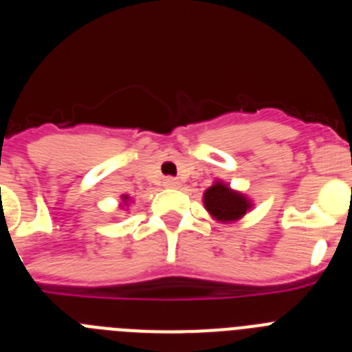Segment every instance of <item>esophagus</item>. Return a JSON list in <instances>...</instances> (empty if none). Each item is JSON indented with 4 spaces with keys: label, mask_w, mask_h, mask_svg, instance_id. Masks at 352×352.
<instances>
[{
    "label": "esophagus",
    "mask_w": 352,
    "mask_h": 352,
    "mask_svg": "<svg viewBox=\"0 0 352 352\" xmlns=\"http://www.w3.org/2000/svg\"><path fill=\"white\" fill-rule=\"evenodd\" d=\"M164 185H166L167 188H176V186H178L179 183L176 182V179H174V178H166V179H164Z\"/></svg>",
    "instance_id": "1"
}]
</instances>
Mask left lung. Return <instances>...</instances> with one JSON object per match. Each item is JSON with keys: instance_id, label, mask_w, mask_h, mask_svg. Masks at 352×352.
<instances>
[{"instance_id": "8db88e82", "label": "left lung", "mask_w": 352, "mask_h": 352, "mask_svg": "<svg viewBox=\"0 0 352 352\" xmlns=\"http://www.w3.org/2000/svg\"><path fill=\"white\" fill-rule=\"evenodd\" d=\"M204 204L214 219L222 220V222L238 220L250 208L243 195L229 190V186L222 185V183H214L211 188H208L204 194Z\"/></svg>"}]
</instances>
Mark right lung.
<instances>
[{"label":"right lung","instance_id":"obj_1","mask_svg":"<svg viewBox=\"0 0 352 352\" xmlns=\"http://www.w3.org/2000/svg\"><path fill=\"white\" fill-rule=\"evenodd\" d=\"M125 199H126V197H125Z\"/></svg>","mask_w":352,"mask_h":352}]
</instances>
